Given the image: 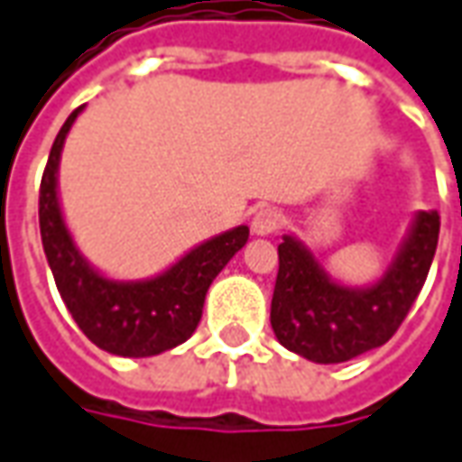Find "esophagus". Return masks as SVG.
<instances>
[{
	"label": "esophagus",
	"instance_id": "1",
	"mask_svg": "<svg viewBox=\"0 0 462 462\" xmlns=\"http://www.w3.org/2000/svg\"><path fill=\"white\" fill-rule=\"evenodd\" d=\"M282 226V213L277 208H259L254 213L252 218V234L254 236H269V234H274L277 228Z\"/></svg>",
	"mask_w": 462,
	"mask_h": 462
}]
</instances>
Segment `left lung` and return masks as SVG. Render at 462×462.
I'll return each instance as SVG.
<instances>
[{"label":"left lung","mask_w":462,"mask_h":462,"mask_svg":"<svg viewBox=\"0 0 462 462\" xmlns=\"http://www.w3.org/2000/svg\"><path fill=\"white\" fill-rule=\"evenodd\" d=\"M438 234V210H417L392 264L361 287L333 280L300 238L284 234L269 315L277 340L312 364H343L383 346L425 284Z\"/></svg>","instance_id":"8db88e82"}]
</instances>
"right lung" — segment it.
<instances>
[{
	"instance_id": "1",
	"label": "right lung",
	"mask_w": 462,
	"mask_h": 462,
	"mask_svg": "<svg viewBox=\"0 0 462 462\" xmlns=\"http://www.w3.org/2000/svg\"><path fill=\"white\" fill-rule=\"evenodd\" d=\"M79 106L52 142L40 182V236L58 292L73 320L101 351L124 358H147L180 346L195 333L210 282L249 241V226L228 228L185 252L147 280H114L96 269L65 224L58 193V170L65 137Z\"/></svg>"
}]
</instances>
